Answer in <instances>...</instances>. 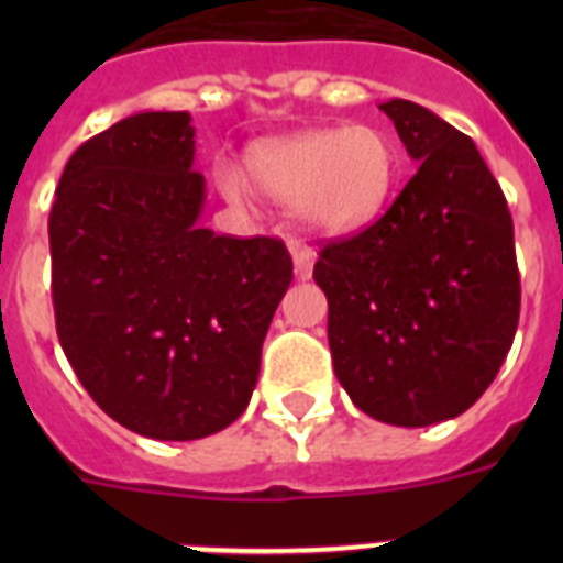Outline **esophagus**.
Returning a JSON list of instances; mask_svg holds the SVG:
<instances>
[{"mask_svg":"<svg viewBox=\"0 0 563 563\" xmlns=\"http://www.w3.org/2000/svg\"><path fill=\"white\" fill-rule=\"evenodd\" d=\"M290 256H292V273H296V278L298 282H307V278L312 276V265H316V251L307 245H298V242H292Z\"/></svg>","mask_w":563,"mask_h":563,"instance_id":"obj_1","label":"esophagus"}]
</instances>
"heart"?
Wrapping results in <instances>:
<instances>
[{
	"instance_id": "b5f03b06",
	"label": "heart",
	"mask_w": 563,
	"mask_h": 563,
	"mask_svg": "<svg viewBox=\"0 0 563 563\" xmlns=\"http://www.w3.org/2000/svg\"><path fill=\"white\" fill-rule=\"evenodd\" d=\"M400 152L389 132L366 123L307 129L256 143L245 154L253 188L282 206L312 233L346 236L372 225L391 197ZM228 202H245V186L231 168H217Z\"/></svg>"
}]
</instances>
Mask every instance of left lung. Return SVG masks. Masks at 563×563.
<instances>
[{
	"label": "left lung",
	"mask_w": 563,
	"mask_h": 563,
	"mask_svg": "<svg viewBox=\"0 0 563 563\" xmlns=\"http://www.w3.org/2000/svg\"><path fill=\"white\" fill-rule=\"evenodd\" d=\"M380 109L420 168L375 225L321 251L312 278L330 305L332 366L352 402L422 429L471 409L514 346V220L467 134L415 101Z\"/></svg>",
	"instance_id": "8db88e82"
}]
</instances>
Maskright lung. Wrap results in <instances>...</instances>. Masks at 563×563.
<instances>
[{
    "label": "right lung",
    "mask_w": 563,
    "mask_h": 563,
    "mask_svg": "<svg viewBox=\"0 0 563 563\" xmlns=\"http://www.w3.org/2000/svg\"><path fill=\"white\" fill-rule=\"evenodd\" d=\"M188 112H137L89 137L49 211L53 307L69 366L123 429L202 440L251 402L292 282L285 242L200 225Z\"/></svg>",
    "instance_id": "add662e5"
}]
</instances>
